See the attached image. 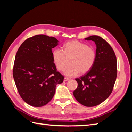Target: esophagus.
I'll use <instances>...</instances> for the list:
<instances>
[{
	"mask_svg": "<svg viewBox=\"0 0 132 132\" xmlns=\"http://www.w3.org/2000/svg\"><path fill=\"white\" fill-rule=\"evenodd\" d=\"M68 80H69V79L67 78H64V82H67L68 81Z\"/></svg>",
	"mask_w": 132,
	"mask_h": 132,
	"instance_id": "esophagus-1",
	"label": "esophagus"
}]
</instances>
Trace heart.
<instances>
[{
  "label": "heart",
  "mask_w": 132,
  "mask_h": 132,
  "mask_svg": "<svg viewBox=\"0 0 132 132\" xmlns=\"http://www.w3.org/2000/svg\"><path fill=\"white\" fill-rule=\"evenodd\" d=\"M53 62L59 70L65 68L67 59L71 57L70 65L64 70V74L68 77H75L85 73L90 70L95 62L96 54L94 48L78 40H71L63 46V50L55 48L52 52Z\"/></svg>",
  "instance_id": "obj_1"
}]
</instances>
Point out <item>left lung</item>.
I'll return each instance as SVG.
<instances>
[{"mask_svg":"<svg viewBox=\"0 0 132 132\" xmlns=\"http://www.w3.org/2000/svg\"><path fill=\"white\" fill-rule=\"evenodd\" d=\"M85 39L96 43V60L86 74L75 79L78 87L73 94L83 105L94 107L112 93L117 76V61L111 46L100 36L93 35Z\"/></svg>","mask_w":132,"mask_h":132,"instance_id":"left-lung-1","label":"left lung"}]
</instances>
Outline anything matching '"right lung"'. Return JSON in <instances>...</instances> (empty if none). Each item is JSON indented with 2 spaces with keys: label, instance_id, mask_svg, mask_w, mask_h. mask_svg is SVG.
Returning <instances> with one entry per match:
<instances>
[{
  "label": "right lung",
  "instance_id": "obj_1",
  "mask_svg": "<svg viewBox=\"0 0 132 132\" xmlns=\"http://www.w3.org/2000/svg\"><path fill=\"white\" fill-rule=\"evenodd\" d=\"M58 42L54 37L37 35L25 40L15 55L13 71L15 85L23 100L33 107L47 104L56 85L64 80L52 57V48Z\"/></svg>",
  "mask_w": 132,
  "mask_h": 132
}]
</instances>
